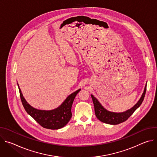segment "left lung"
<instances>
[{
	"label": "left lung",
	"mask_w": 157,
	"mask_h": 157,
	"mask_svg": "<svg viewBox=\"0 0 157 157\" xmlns=\"http://www.w3.org/2000/svg\"><path fill=\"white\" fill-rule=\"evenodd\" d=\"M146 88L147 84L145 86L144 93H142L138 102L132 108L127 110L125 112H122V113H114V112L107 110L101 105L99 101L93 95L91 94V98L94 105L95 114L97 118L104 123L111 125H117L125 122L128 119L130 116H131V115L135 112V110L140 106L144 99L146 93Z\"/></svg>",
	"instance_id": "1"
}]
</instances>
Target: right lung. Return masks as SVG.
<instances>
[{
  "mask_svg": "<svg viewBox=\"0 0 157 157\" xmlns=\"http://www.w3.org/2000/svg\"><path fill=\"white\" fill-rule=\"evenodd\" d=\"M22 104L27 113L41 126L48 129H59L64 127L71 118V107L76 94L81 89L69 95L57 108L52 110H40L30 105L24 98L17 83Z\"/></svg>",
  "mask_w": 157,
  "mask_h": 157,
  "instance_id": "obj_1",
  "label": "right lung"
}]
</instances>
